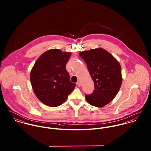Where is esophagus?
<instances>
[{
  "label": "esophagus",
  "instance_id": "esophagus-1",
  "mask_svg": "<svg viewBox=\"0 0 151 151\" xmlns=\"http://www.w3.org/2000/svg\"><path fill=\"white\" fill-rule=\"evenodd\" d=\"M77 86H81V83H80V82H79V81H78L77 83Z\"/></svg>",
  "mask_w": 151,
  "mask_h": 151
}]
</instances>
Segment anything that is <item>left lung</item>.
Instances as JSON below:
<instances>
[{
  "instance_id": "1",
  "label": "left lung",
  "mask_w": 151,
  "mask_h": 151,
  "mask_svg": "<svg viewBox=\"0 0 151 151\" xmlns=\"http://www.w3.org/2000/svg\"><path fill=\"white\" fill-rule=\"evenodd\" d=\"M85 61L94 82L95 89L86 95L87 102L102 108L109 104L117 94L122 83V68L119 62L102 48L92 49L79 53Z\"/></svg>"
}]
</instances>
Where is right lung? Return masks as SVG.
<instances>
[{"label": "right lung", "instance_id": "right-lung-1", "mask_svg": "<svg viewBox=\"0 0 151 151\" xmlns=\"http://www.w3.org/2000/svg\"><path fill=\"white\" fill-rule=\"evenodd\" d=\"M71 55L58 49L48 50L39 57L31 71L33 91L38 99L48 106L61 105L76 86L65 68Z\"/></svg>", "mask_w": 151, "mask_h": 151}]
</instances>
